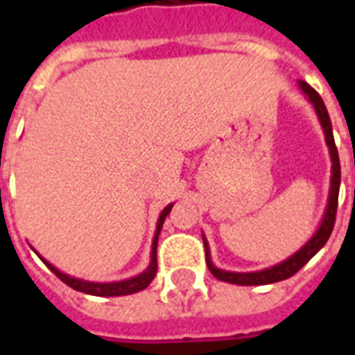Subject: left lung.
I'll return each mask as SVG.
<instances>
[{
    "instance_id": "8db88e82",
    "label": "left lung",
    "mask_w": 355,
    "mask_h": 355,
    "mask_svg": "<svg viewBox=\"0 0 355 355\" xmlns=\"http://www.w3.org/2000/svg\"><path fill=\"white\" fill-rule=\"evenodd\" d=\"M298 87L304 93V96L308 101L312 102L313 110L318 114V119H320L321 129H323V135H325V142H327L329 155H331V188H329V200L327 207H325V213H323V218H321L318 230L313 234L312 238L306 241L304 245L298 249L297 253H293L289 259H285L279 264H274V266L264 268V270H259V272H230V270H220L216 268L211 261V251H209L207 238L203 236V245H205V262H207V268L211 270V274L215 275L216 279L226 283H234V285H268V283L283 282L291 275H295L304 266L306 262L312 259L313 254L320 251L321 247L327 243L329 236L333 232V226H335V216H336V207H338V188H340V162H338V152H336L335 139H333V125H331V119H329L327 108L321 101V96L315 91H313L306 81H298Z\"/></svg>"
}]
</instances>
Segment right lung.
Masks as SVG:
<instances>
[{"instance_id":"1","label":"right lung","mask_w":355,"mask_h":355,"mask_svg":"<svg viewBox=\"0 0 355 355\" xmlns=\"http://www.w3.org/2000/svg\"><path fill=\"white\" fill-rule=\"evenodd\" d=\"M175 203H169L167 207L163 209L162 215L157 218V226H155L154 241H152V253H150V264L144 272H140L139 275H132L129 279H121V282H110V283H98V282H85V279H80V277H72V275L60 272L57 266H53L51 262H47L43 259L42 254L37 253V257L45 262V266L49 268L53 274L60 277L66 285H70L72 289L80 291V293H85V295H93V297H123V295H132V293H139V291L146 289L148 285L152 283V279L155 277V272H157V239H159V232H162V226L165 223V218L171 213Z\"/></svg>"}]
</instances>
